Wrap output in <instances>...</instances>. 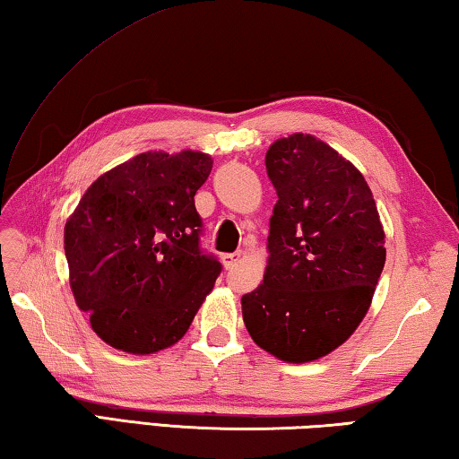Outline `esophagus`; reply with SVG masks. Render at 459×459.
Here are the masks:
<instances>
[{
	"mask_svg": "<svg viewBox=\"0 0 459 459\" xmlns=\"http://www.w3.org/2000/svg\"><path fill=\"white\" fill-rule=\"evenodd\" d=\"M221 261H222L224 269H232V267H235L237 263L240 261V253H227V255H222Z\"/></svg>",
	"mask_w": 459,
	"mask_h": 459,
	"instance_id": "obj_1",
	"label": "esophagus"
}]
</instances>
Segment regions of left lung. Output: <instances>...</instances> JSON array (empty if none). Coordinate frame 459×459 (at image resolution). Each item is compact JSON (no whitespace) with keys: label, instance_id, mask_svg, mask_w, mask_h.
I'll list each match as a JSON object with an SVG mask.
<instances>
[{"label":"left lung","instance_id":"1","mask_svg":"<svg viewBox=\"0 0 459 459\" xmlns=\"http://www.w3.org/2000/svg\"><path fill=\"white\" fill-rule=\"evenodd\" d=\"M277 190L263 283L240 299L255 344L304 364L336 351L367 316L383 273L385 230L364 176L309 134L269 145Z\"/></svg>","mask_w":459,"mask_h":459}]
</instances>
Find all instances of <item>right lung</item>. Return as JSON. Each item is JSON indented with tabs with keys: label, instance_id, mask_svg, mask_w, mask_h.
Here are the masks:
<instances>
[{
	"label": "right lung",
	"instance_id": "obj_1",
	"mask_svg": "<svg viewBox=\"0 0 459 459\" xmlns=\"http://www.w3.org/2000/svg\"><path fill=\"white\" fill-rule=\"evenodd\" d=\"M208 153L145 152L108 169L65 224L76 306L108 346L153 354L174 346L212 291L221 263L200 251L194 194Z\"/></svg>",
	"mask_w": 459,
	"mask_h": 459
}]
</instances>
